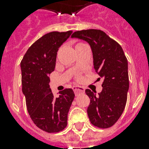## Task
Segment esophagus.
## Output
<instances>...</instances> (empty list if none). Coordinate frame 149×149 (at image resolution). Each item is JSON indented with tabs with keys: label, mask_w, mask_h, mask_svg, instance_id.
I'll use <instances>...</instances> for the list:
<instances>
[{
	"label": "esophagus",
	"mask_w": 149,
	"mask_h": 149,
	"mask_svg": "<svg viewBox=\"0 0 149 149\" xmlns=\"http://www.w3.org/2000/svg\"><path fill=\"white\" fill-rule=\"evenodd\" d=\"M72 90L74 91V93L76 95H78L79 93H84V91H85V89L80 86H74L72 87Z\"/></svg>",
	"instance_id": "1"
}]
</instances>
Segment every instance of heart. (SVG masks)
Segmentation results:
<instances>
[{
	"label": "heart",
	"instance_id": "heart-1",
	"mask_svg": "<svg viewBox=\"0 0 149 149\" xmlns=\"http://www.w3.org/2000/svg\"><path fill=\"white\" fill-rule=\"evenodd\" d=\"M82 43H79V44H77V45H81Z\"/></svg>",
	"mask_w": 149,
	"mask_h": 149
}]
</instances>
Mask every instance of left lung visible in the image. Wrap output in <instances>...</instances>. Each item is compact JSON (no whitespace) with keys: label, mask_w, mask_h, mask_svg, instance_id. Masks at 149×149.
<instances>
[{"label":"left lung","mask_w":149,"mask_h":149,"mask_svg":"<svg viewBox=\"0 0 149 149\" xmlns=\"http://www.w3.org/2000/svg\"><path fill=\"white\" fill-rule=\"evenodd\" d=\"M85 41L93 53V68L104 79L102 91L86 90L91 99L87 114L91 122L100 128L111 127L125 110L129 89L127 59L122 48L105 32L97 29L76 31L71 36ZM100 79V78H99Z\"/></svg>","instance_id":"left-lung-1"}]
</instances>
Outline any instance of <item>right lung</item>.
I'll return each mask as SVG.
<instances>
[{"label": "right lung", "instance_id": "1", "mask_svg": "<svg viewBox=\"0 0 149 149\" xmlns=\"http://www.w3.org/2000/svg\"><path fill=\"white\" fill-rule=\"evenodd\" d=\"M72 31H52L30 46L21 62L22 93L29 115L35 125L49 133L58 132L67 125L68 112L75 94L65 89L54 97L49 75L56 67L57 52Z\"/></svg>", "mask_w": 149, "mask_h": 149}]
</instances>
